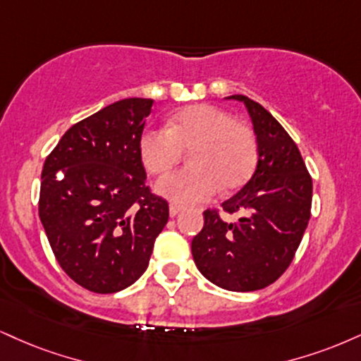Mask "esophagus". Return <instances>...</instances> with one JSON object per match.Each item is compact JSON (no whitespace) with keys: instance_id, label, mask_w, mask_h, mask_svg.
<instances>
[{"instance_id":"1","label":"esophagus","mask_w":361,"mask_h":361,"mask_svg":"<svg viewBox=\"0 0 361 361\" xmlns=\"http://www.w3.org/2000/svg\"><path fill=\"white\" fill-rule=\"evenodd\" d=\"M180 212H181V205H176V203H171V205H169V215L171 216H176Z\"/></svg>"}]
</instances>
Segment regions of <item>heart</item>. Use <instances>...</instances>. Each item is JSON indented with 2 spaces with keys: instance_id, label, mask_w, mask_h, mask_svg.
<instances>
[{
  "instance_id": "obj_1",
  "label": "heart",
  "mask_w": 361,
  "mask_h": 361,
  "mask_svg": "<svg viewBox=\"0 0 361 361\" xmlns=\"http://www.w3.org/2000/svg\"><path fill=\"white\" fill-rule=\"evenodd\" d=\"M190 154L192 168L158 181L156 190L173 203L205 202L216 190L240 188L257 164V137L249 126L210 104H197L169 117L166 128H147L139 136V156L153 175L171 171Z\"/></svg>"
}]
</instances>
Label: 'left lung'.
I'll return each mask as SVG.
<instances>
[{
    "instance_id": "left-lung-1",
    "label": "left lung",
    "mask_w": 361,
    "mask_h": 361,
    "mask_svg": "<svg viewBox=\"0 0 361 361\" xmlns=\"http://www.w3.org/2000/svg\"><path fill=\"white\" fill-rule=\"evenodd\" d=\"M259 161L240 192L222 203L224 212H240L238 222H225L219 208L203 212L205 224L193 237L198 271L219 288L237 293L267 288L293 262L311 216L312 180L296 142L271 112L245 95Z\"/></svg>"
}]
</instances>
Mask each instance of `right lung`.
I'll return each mask as SVG.
<instances>
[{
  "instance_id": "1",
  "label": "right lung",
  "mask_w": 361,
  "mask_h": 361,
  "mask_svg": "<svg viewBox=\"0 0 361 361\" xmlns=\"http://www.w3.org/2000/svg\"><path fill=\"white\" fill-rule=\"evenodd\" d=\"M153 99H123L73 124L47 156L38 215L63 272L112 294L147 269L168 202L151 192L139 136Z\"/></svg>"
}]
</instances>
